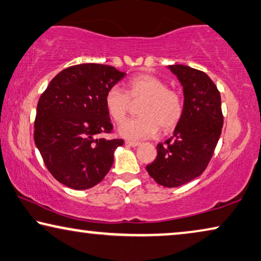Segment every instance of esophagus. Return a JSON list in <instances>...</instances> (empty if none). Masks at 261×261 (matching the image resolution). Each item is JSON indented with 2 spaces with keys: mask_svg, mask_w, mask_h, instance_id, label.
I'll return each instance as SVG.
<instances>
[{
  "mask_svg": "<svg viewBox=\"0 0 261 261\" xmlns=\"http://www.w3.org/2000/svg\"><path fill=\"white\" fill-rule=\"evenodd\" d=\"M126 145L129 146V147H138V146L140 145V142H138V141H132V140H127Z\"/></svg>",
  "mask_w": 261,
  "mask_h": 261,
  "instance_id": "34e87169",
  "label": "esophagus"
}]
</instances>
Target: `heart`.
Instances as JSON below:
<instances>
[{
  "instance_id": "obj_1",
  "label": "heart",
  "mask_w": 261,
  "mask_h": 261,
  "mask_svg": "<svg viewBox=\"0 0 261 261\" xmlns=\"http://www.w3.org/2000/svg\"><path fill=\"white\" fill-rule=\"evenodd\" d=\"M138 119L122 122L118 128L120 137L128 140L153 138L161 129H174L184 113L182 97L167 88L164 80L152 74L135 75L127 82L126 93L112 87L105 95V107L115 122H121L129 112L132 102H141Z\"/></svg>"
}]
</instances>
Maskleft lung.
I'll list each match as a JSON object with an SVG mask.
<instances>
[{"mask_svg": "<svg viewBox=\"0 0 261 261\" xmlns=\"http://www.w3.org/2000/svg\"><path fill=\"white\" fill-rule=\"evenodd\" d=\"M167 69L182 86L184 113L171 139L156 146V159L146 169L156 184L171 188L202 174L220 138L224 118L220 93L208 75L184 65Z\"/></svg>", "mask_w": 261, "mask_h": 261, "instance_id": "1", "label": "left lung"}]
</instances>
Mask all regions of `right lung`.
Listing matches in <instances>:
<instances>
[{
    "label": "right lung",
    "mask_w": 261,
    "mask_h": 261,
    "mask_svg": "<svg viewBox=\"0 0 261 261\" xmlns=\"http://www.w3.org/2000/svg\"><path fill=\"white\" fill-rule=\"evenodd\" d=\"M124 76L114 67L84 63L59 73L41 95L34 140L48 171L65 186L88 190L111 169L123 140L101 138L113 128L105 95Z\"/></svg>",
    "instance_id": "obj_1"
}]
</instances>
